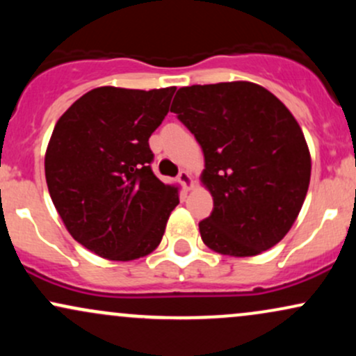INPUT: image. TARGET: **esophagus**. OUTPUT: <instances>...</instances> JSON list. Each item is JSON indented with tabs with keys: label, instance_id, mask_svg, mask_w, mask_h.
I'll return each mask as SVG.
<instances>
[{
	"label": "esophagus",
	"instance_id": "esophagus-1",
	"mask_svg": "<svg viewBox=\"0 0 356 356\" xmlns=\"http://www.w3.org/2000/svg\"><path fill=\"white\" fill-rule=\"evenodd\" d=\"M179 182L182 184L184 186V189L186 191H191L192 189V186H194V181H192V175L187 172V170H181V172H179Z\"/></svg>",
	"mask_w": 356,
	"mask_h": 356
}]
</instances>
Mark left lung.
<instances>
[{"label":"left lung","instance_id":"obj_1","mask_svg":"<svg viewBox=\"0 0 356 356\" xmlns=\"http://www.w3.org/2000/svg\"><path fill=\"white\" fill-rule=\"evenodd\" d=\"M170 112L202 147L201 182L214 201L199 222L204 244L236 257L276 246L295 224L312 177L293 113L251 81L182 87Z\"/></svg>","mask_w":356,"mask_h":356}]
</instances>
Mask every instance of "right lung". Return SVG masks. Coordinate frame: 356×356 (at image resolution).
Returning a JSON list of instances; mask_svg holds the SVG:
<instances>
[{
    "label": "right lung",
    "instance_id": "obj_1",
    "mask_svg": "<svg viewBox=\"0 0 356 356\" xmlns=\"http://www.w3.org/2000/svg\"><path fill=\"white\" fill-rule=\"evenodd\" d=\"M175 87L93 88L58 118L44 154L51 201L72 238L110 261L161 244L179 187L155 177L149 137Z\"/></svg>",
    "mask_w": 356,
    "mask_h": 356
}]
</instances>
